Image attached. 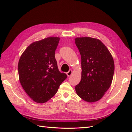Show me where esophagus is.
Returning a JSON list of instances; mask_svg holds the SVG:
<instances>
[{
  "label": "esophagus",
  "mask_w": 132,
  "mask_h": 132,
  "mask_svg": "<svg viewBox=\"0 0 132 132\" xmlns=\"http://www.w3.org/2000/svg\"><path fill=\"white\" fill-rule=\"evenodd\" d=\"M72 73H73V71L71 70H70L67 73V75L68 77H70V76H71V75L72 74Z\"/></svg>",
  "instance_id": "obj_1"
}]
</instances>
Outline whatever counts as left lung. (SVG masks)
Listing matches in <instances>:
<instances>
[{"label":"left lung","instance_id":"1","mask_svg":"<svg viewBox=\"0 0 132 132\" xmlns=\"http://www.w3.org/2000/svg\"><path fill=\"white\" fill-rule=\"evenodd\" d=\"M75 44L81 58V79L75 89L79 96L88 102L100 100L111 86L114 64L112 55L100 39L77 37Z\"/></svg>","mask_w":132,"mask_h":132}]
</instances>
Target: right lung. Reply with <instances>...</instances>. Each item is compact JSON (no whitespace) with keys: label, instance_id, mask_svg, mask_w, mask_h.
<instances>
[{"label":"right lung","instance_id":"1","mask_svg":"<svg viewBox=\"0 0 132 132\" xmlns=\"http://www.w3.org/2000/svg\"><path fill=\"white\" fill-rule=\"evenodd\" d=\"M60 38L49 37L32 43L20 58L19 81L26 93L37 103L46 102L57 93L66 79L55 58Z\"/></svg>","mask_w":132,"mask_h":132}]
</instances>
